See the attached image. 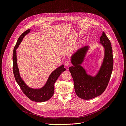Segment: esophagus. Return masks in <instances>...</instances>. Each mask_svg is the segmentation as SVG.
<instances>
[{"instance_id": "esophagus-1", "label": "esophagus", "mask_w": 126, "mask_h": 126, "mask_svg": "<svg viewBox=\"0 0 126 126\" xmlns=\"http://www.w3.org/2000/svg\"><path fill=\"white\" fill-rule=\"evenodd\" d=\"M70 64V62L69 61H65L64 62V65L65 66H67Z\"/></svg>"}]
</instances>
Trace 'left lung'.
Returning <instances> with one entry per match:
<instances>
[{
    "label": "left lung",
    "instance_id": "8db88e82",
    "mask_svg": "<svg viewBox=\"0 0 126 126\" xmlns=\"http://www.w3.org/2000/svg\"><path fill=\"white\" fill-rule=\"evenodd\" d=\"M100 41L105 48V56L101 67L95 77L88 75L80 65L84 60L88 46L79 49L71 57L73 66L69 67V70L73 78L75 93L83 99L89 100L101 95L108 86L111 76L113 67L112 45L104 32Z\"/></svg>",
    "mask_w": 126,
    "mask_h": 126
}]
</instances>
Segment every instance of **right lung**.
<instances>
[{"label": "right lung", "instance_id": "right-lung-1", "mask_svg": "<svg viewBox=\"0 0 126 126\" xmlns=\"http://www.w3.org/2000/svg\"><path fill=\"white\" fill-rule=\"evenodd\" d=\"M31 30L28 29L22 33L18 38L14 47L13 53V70L15 79L19 85L21 89L28 98L31 100L38 102H42L47 101L51 98L54 93V84L61 74L66 69L62 65L49 75V77L45 86L40 89H33L28 87L25 83L20 77L17 63V57L16 49L18 47L24 37L30 32Z\"/></svg>", "mask_w": 126, "mask_h": 126}]
</instances>
